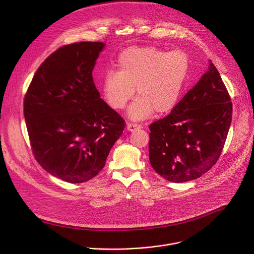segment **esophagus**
I'll use <instances>...</instances> for the list:
<instances>
[{
    "label": "esophagus",
    "mask_w": 254,
    "mask_h": 254,
    "mask_svg": "<svg viewBox=\"0 0 254 254\" xmlns=\"http://www.w3.org/2000/svg\"><path fill=\"white\" fill-rule=\"evenodd\" d=\"M137 128H141V126L137 125V124H127V129L128 131H133Z\"/></svg>",
    "instance_id": "esophagus-1"
}]
</instances>
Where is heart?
I'll use <instances>...</instances> for the list:
<instances>
[{"instance_id":"obj_1","label":"heart","mask_w":254,"mask_h":254,"mask_svg":"<svg viewBox=\"0 0 254 254\" xmlns=\"http://www.w3.org/2000/svg\"><path fill=\"white\" fill-rule=\"evenodd\" d=\"M119 70L110 69L103 77V94L114 110L124 109L135 93L128 117L149 118L154 111L165 114L174 109L188 76L190 60L181 50L169 52L152 46L131 47L118 59Z\"/></svg>"}]
</instances>
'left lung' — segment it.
<instances>
[{
    "instance_id": "obj_1",
    "label": "left lung",
    "mask_w": 254,
    "mask_h": 254,
    "mask_svg": "<svg viewBox=\"0 0 254 254\" xmlns=\"http://www.w3.org/2000/svg\"><path fill=\"white\" fill-rule=\"evenodd\" d=\"M233 106L211 61L196 85L166 118L150 125L149 160L173 183L195 180L218 161L232 122Z\"/></svg>"
}]
</instances>
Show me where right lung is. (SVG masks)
I'll use <instances>...</instances> for the list:
<instances>
[{"label":"right lung","instance_id":"obj_1","mask_svg":"<svg viewBox=\"0 0 254 254\" xmlns=\"http://www.w3.org/2000/svg\"><path fill=\"white\" fill-rule=\"evenodd\" d=\"M102 42L65 45L35 72L24 118L36 161L52 176L79 184L105 166L125 121L100 98L92 77Z\"/></svg>","mask_w":254,"mask_h":254}]
</instances>
